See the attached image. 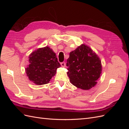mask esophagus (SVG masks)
<instances>
[{"mask_svg":"<svg viewBox=\"0 0 129 129\" xmlns=\"http://www.w3.org/2000/svg\"><path fill=\"white\" fill-rule=\"evenodd\" d=\"M61 66L62 67H65V66H66V63L64 62H61Z\"/></svg>","mask_w":129,"mask_h":129,"instance_id":"34e87169","label":"esophagus"}]
</instances>
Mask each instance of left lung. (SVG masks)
<instances>
[{"label":"left lung","mask_w":129,"mask_h":129,"mask_svg":"<svg viewBox=\"0 0 129 129\" xmlns=\"http://www.w3.org/2000/svg\"><path fill=\"white\" fill-rule=\"evenodd\" d=\"M68 76L71 82L76 87L88 90L94 87L102 73L100 58L85 45L69 53L67 61Z\"/></svg>","instance_id":"8db88e82"}]
</instances>
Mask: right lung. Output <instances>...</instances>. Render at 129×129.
<instances>
[{
	"instance_id": "add662e5",
	"label": "right lung",
	"mask_w": 129,
	"mask_h": 129,
	"mask_svg": "<svg viewBox=\"0 0 129 129\" xmlns=\"http://www.w3.org/2000/svg\"><path fill=\"white\" fill-rule=\"evenodd\" d=\"M29 64L26 68L27 76L35 84H47L60 67L56 54L48 47L39 48L29 56Z\"/></svg>"
}]
</instances>
